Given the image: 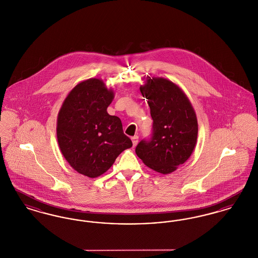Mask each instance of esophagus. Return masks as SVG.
Instances as JSON below:
<instances>
[{
  "mask_svg": "<svg viewBox=\"0 0 258 258\" xmlns=\"http://www.w3.org/2000/svg\"><path fill=\"white\" fill-rule=\"evenodd\" d=\"M132 140H133V144H134V147H135V146L137 145V143H138V136H137V135L133 136V137H132Z\"/></svg>",
  "mask_w": 258,
  "mask_h": 258,
  "instance_id": "obj_1",
  "label": "esophagus"
}]
</instances>
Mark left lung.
<instances>
[{"mask_svg": "<svg viewBox=\"0 0 258 258\" xmlns=\"http://www.w3.org/2000/svg\"><path fill=\"white\" fill-rule=\"evenodd\" d=\"M140 92L148 99L153 130L150 138L137 144L135 153L153 170L171 173L190 157L196 147V112L184 92L167 79H147Z\"/></svg>", "mask_w": 258, "mask_h": 258, "instance_id": "obj_1", "label": "left lung"}]
</instances>
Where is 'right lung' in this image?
Masks as SVG:
<instances>
[{"instance_id":"1","label":"right lung","mask_w":258,"mask_h":258,"mask_svg":"<svg viewBox=\"0 0 258 258\" xmlns=\"http://www.w3.org/2000/svg\"><path fill=\"white\" fill-rule=\"evenodd\" d=\"M113 98L101 80L88 79L72 90L58 115L61 154L74 169L90 178L107 171L123 150L133 146L120 118L106 111Z\"/></svg>"}]
</instances>
